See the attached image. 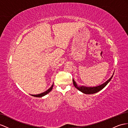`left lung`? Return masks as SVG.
Segmentation results:
<instances>
[{
  "label": "left lung",
  "instance_id": "left-lung-1",
  "mask_svg": "<svg viewBox=\"0 0 128 128\" xmlns=\"http://www.w3.org/2000/svg\"><path fill=\"white\" fill-rule=\"evenodd\" d=\"M114 73L113 74L114 75ZM113 75L110 78L109 80H108L106 83H103V84L100 85V86H96V87H86V86H78L77 84L75 82V81L72 79L73 80V84L74 85V86L75 88H76L77 89L80 90L81 92H82L83 93L85 94H95L98 91H100L101 90H102L103 88L106 86V85L108 84V83L111 80V78H112L113 77Z\"/></svg>",
  "mask_w": 128,
  "mask_h": 128
}]
</instances>
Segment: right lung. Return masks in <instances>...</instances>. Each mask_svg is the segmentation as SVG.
<instances>
[{
    "mask_svg": "<svg viewBox=\"0 0 128 128\" xmlns=\"http://www.w3.org/2000/svg\"><path fill=\"white\" fill-rule=\"evenodd\" d=\"M53 86H54V84H52V86H51V87L50 88V89H48L47 91H45V92H42V94H32V96H34V97H42V96H44L50 92V91L52 90V88H53Z\"/></svg>",
    "mask_w": 128,
    "mask_h": 128,
    "instance_id": "1",
    "label": "right lung"
}]
</instances>
